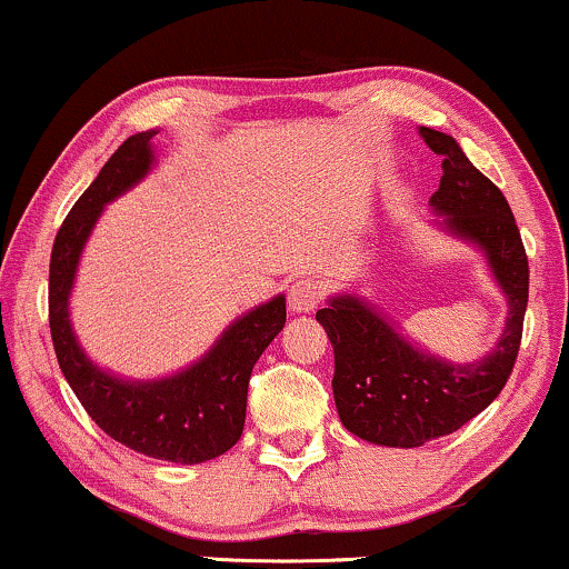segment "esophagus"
Instances as JSON below:
<instances>
[{"label":"esophagus","instance_id":"esophagus-1","mask_svg":"<svg viewBox=\"0 0 569 569\" xmlns=\"http://www.w3.org/2000/svg\"><path fill=\"white\" fill-rule=\"evenodd\" d=\"M326 298V284L321 279L302 277L290 287V308L295 313H308Z\"/></svg>","mask_w":569,"mask_h":569}]
</instances>
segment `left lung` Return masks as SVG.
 <instances>
[{"label":"left lung","mask_w":569,"mask_h":569,"mask_svg":"<svg viewBox=\"0 0 569 569\" xmlns=\"http://www.w3.org/2000/svg\"><path fill=\"white\" fill-rule=\"evenodd\" d=\"M442 158L440 189L430 204L458 236L485 248L510 300V318L485 360L450 365L422 355L357 298H333L316 313L333 347V401L357 438L391 448H419L485 411L516 368L528 306V256L502 191L479 173L453 137L422 127Z\"/></svg>","instance_id":"obj_1"}]
</instances>
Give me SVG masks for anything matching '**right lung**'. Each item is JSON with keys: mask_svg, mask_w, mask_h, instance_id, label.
<instances>
[{"mask_svg": "<svg viewBox=\"0 0 569 569\" xmlns=\"http://www.w3.org/2000/svg\"><path fill=\"white\" fill-rule=\"evenodd\" d=\"M152 137L154 131L129 137L61 222L51 248L49 326L59 368L100 430L160 461L201 463L222 456L240 440L251 370L284 326L282 295L232 323L193 368L152 383H129L98 370L77 345L67 313L84 240L103 204L150 170Z\"/></svg>", "mask_w": 569, "mask_h": 569, "instance_id": "add662e5", "label": "right lung"}]
</instances>
